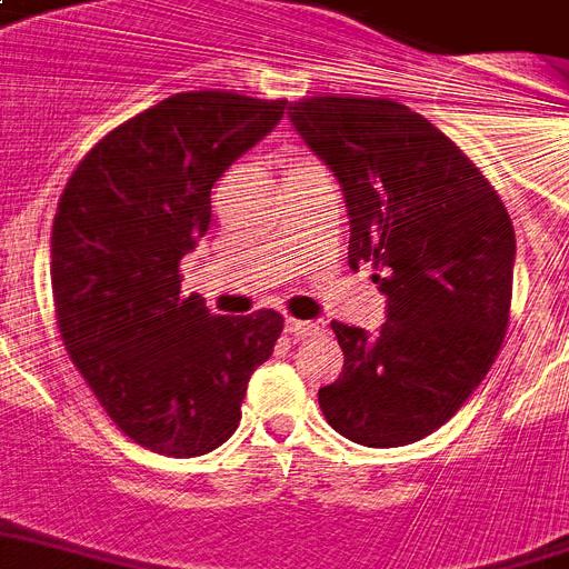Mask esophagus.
<instances>
[{
	"mask_svg": "<svg viewBox=\"0 0 569 569\" xmlns=\"http://www.w3.org/2000/svg\"><path fill=\"white\" fill-rule=\"evenodd\" d=\"M322 328H319V322H303V319H286V333L289 337H295V340H303V337H313V333H319Z\"/></svg>",
	"mask_w": 569,
	"mask_h": 569,
	"instance_id": "34e87169",
	"label": "esophagus"
}]
</instances>
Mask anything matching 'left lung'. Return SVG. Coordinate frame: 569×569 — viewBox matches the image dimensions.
Instances as JSON below:
<instances>
[{
	"instance_id": "1",
	"label": "left lung",
	"mask_w": 569,
	"mask_h": 569,
	"mask_svg": "<svg viewBox=\"0 0 569 569\" xmlns=\"http://www.w3.org/2000/svg\"><path fill=\"white\" fill-rule=\"evenodd\" d=\"M301 140L349 206V266H372L388 322H331L340 379L325 420L367 448H402L448 423L496 363L513 298L516 236L487 176L432 121L390 98L289 103Z\"/></svg>"
}]
</instances>
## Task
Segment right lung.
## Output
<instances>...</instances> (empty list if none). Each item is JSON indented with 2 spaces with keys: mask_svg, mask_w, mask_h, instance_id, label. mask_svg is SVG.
I'll return each mask as SVG.
<instances>
[{
  "mask_svg": "<svg viewBox=\"0 0 569 569\" xmlns=\"http://www.w3.org/2000/svg\"><path fill=\"white\" fill-rule=\"evenodd\" d=\"M286 101L179 92L112 128L64 184L50 241L56 325L116 427L163 457H202L238 429L274 352L277 310L214 316L181 295L214 181L283 119Z\"/></svg>",
  "mask_w": 569,
  "mask_h": 569,
  "instance_id": "1",
  "label": "right lung"
}]
</instances>
